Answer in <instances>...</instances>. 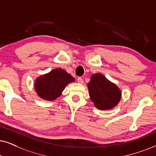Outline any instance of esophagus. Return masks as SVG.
<instances>
[{
	"label": "esophagus",
	"mask_w": 156,
	"mask_h": 156,
	"mask_svg": "<svg viewBox=\"0 0 156 156\" xmlns=\"http://www.w3.org/2000/svg\"><path fill=\"white\" fill-rule=\"evenodd\" d=\"M77 80H78V82L79 83H80V84H82L83 83V78H80V77H78V79H77Z\"/></svg>",
	"instance_id": "1"
}]
</instances>
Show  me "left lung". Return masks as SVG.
I'll return each mask as SVG.
<instances>
[{
	"mask_svg": "<svg viewBox=\"0 0 156 156\" xmlns=\"http://www.w3.org/2000/svg\"><path fill=\"white\" fill-rule=\"evenodd\" d=\"M88 88L90 100L98 109H111L121 99L119 88L101 73L92 75Z\"/></svg>",
	"mask_w": 156,
	"mask_h": 156,
	"instance_id": "left-lung-1",
	"label": "left lung"
}]
</instances>
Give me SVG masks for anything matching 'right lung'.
Here are the masks:
<instances>
[{"instance_id": "obj_1", "label": "right lung", "mask_w": 156, "mask_h": 156, "mask_svg": "<svg viewBox=\"0 0 156 156\" xmlns=\"http://www.w3.org/2000/svg\"><path fill=\"white\" fill-rule=\"evenodd\" d=\"M74 81L71 75L63 69L57 68L38 77L35 80L34 88L41 98L53 101L62 94L67 85Z\"/></svg>"}]
</instances>
